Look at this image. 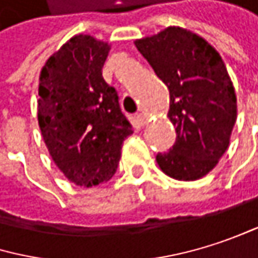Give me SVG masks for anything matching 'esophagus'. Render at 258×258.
Listing matches in <instances>:
<instances>
[{
  "mask_svg": "<svg viewBox=\"0 0 258 258\" xmlns=\"http://www.w3.org/2000/svg\"><path fill=\"white\" fill-rule=\"evenodd\" d=\"M136 120H138L141 125H145V123L148 122V117H147V114H144V113H138V114H136Z\"/></svg>",
  "mask_w": 258,
  "mask_h": 258,
  "instance_id": "obj_1",
  "label": "esophagus"
}]
</instances>
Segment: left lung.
Returning <instances> with one entry per match:
<instances>
[{
	"mask_svg": "<svg viewBox=\"0 0 258 258\" xmlns=\"http://www.w3.org/2000/svg\"><path fill=\"white\" fill-rule=\"evenodd\" d=\"M135 45L169 89L168 117L177 141L169 153L157 154L160 169L180 181L203 178L227 151L237 117L236 92L222 57L181 27H168Z\"/></svg>",
	"mask_w": 258,
	"mask_h": 258,
	"instance_id": "obj_1",
	"label": "left lung"
}]
</instances>
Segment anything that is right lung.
I'll list each match as a JSON object with an SVG mask.
<instances>
[{
	"label": "right lung",
	"mask_w": 258,
	"mask_h": 258,
	"mask_svg": "<svg viewBox=\"0 0 258 258\" xmlns=\"http://www.w3.org/2000/svg\"><path fill=\"white\" fill-rule=\"evenodd\" d=\"M110 45L89 34L71 37L39 77L37 120L57 168L77 186L108 181L123 141L133 135L117 93L102 78Z\"/></svg>",
	"instance_id": "add662e5"
}]
</instances>
